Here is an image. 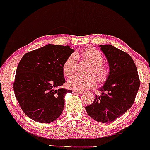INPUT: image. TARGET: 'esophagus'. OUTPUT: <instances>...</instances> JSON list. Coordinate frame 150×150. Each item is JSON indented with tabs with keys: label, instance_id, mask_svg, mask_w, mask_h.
Instances as JSON below:
<instances>
[{
	"label": "esophagus",
	"instance_id": "esophagus-1",
	"mask_svg": "<svg viewBox=\"0 0 150 150\" xmlns=\"http://www.w3.org/2000/svg\"><path fill=\"white\" fill-rule=\"evenodd\" d=\"M73 92L74 93H77V94H81L83 93L82 91H78V90H73Z\"/></svg>",
	"mask_w": 150,
	"mask_h": 150
}]
</instances>
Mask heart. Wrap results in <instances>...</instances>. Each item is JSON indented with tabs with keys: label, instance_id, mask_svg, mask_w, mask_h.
<instances>
[{
	"label": "heart",
	"instance_id": "b5f03b06",
	"mask_svg": "<svg viewBox=\"0 0 150 150\" xmlns=\"http://www.w3.org/2000/svg\"><path fill=\"white\" fill-rule=\"evenodd\" d=\"M83 57L92 66L90 75H95L98 80L102 82L107 78L108 70L106 66L102 64L103 56L102 53L94 48H88L81 52ZM77 56L75 53H73L65 60L62 66V71L66 77L73 75L76 71ZM97 84V81L94 77H83L78 75H74L67 81V86L73 90L83 91L87 88H93Z\"/></svg>",
	"mask_w": 150,
	"mask_h": 150
}]
</instances>
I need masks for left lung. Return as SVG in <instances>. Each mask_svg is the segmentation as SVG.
<instances>
[{
	"label": "left lung",
	"mask_w": 150,
	"mask_h": 150,
	"mask_svg": "<svg viewBox=\"0 0 150 150\" xmlns=\"http://www.w3.org/2000/svg\"><path fill=\"white\" fill-rule=\"evenodd\" d=\"M98 47L107 59L109 75L99 89L101 95H96L93 102L85 109L96 121L107 123L118 118L133 105L140 80L129 54L110 44Z\"/></svg>",
	"instance_id": "1"
}]
</instances>
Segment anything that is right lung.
<instances>
[{"instance_id":"right-lung-1","label":"right lung","mask_w":150,"mask_h":150,"mask_svg":"<svg viewBox=\"0 0 150 150\" xmlns=\"http://www.w3.org/2000/svg\"><path fill=\"white\" fill-rule=\"evenodd\" d=\"M73 49L69 45L48 44L25 54L18 64L14 91L23 111L32 120L50 123L64 107L66 82L62 66Z\"/></svg>"}]
</instances>
